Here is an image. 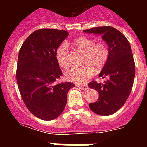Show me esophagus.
I'll use <instances>...</instances> for the list:
<instances>
[{
  "mask_svg": "<svg viewBox=\"0 0 147 147\" xmlns=\"http://www.w3.org/2000/svg\"><path fill=\"white\" fill-rule=\"evenodd\" d=\"M76 86H77V87H78V88H79L80 89L84 90V91H86V90L88 89V85H78V84H77V85H76Z\"/></svg>",
  "mask_w": 147,
  "mask_h": 147,
  "instance_id": "esophagus-1",
  "label": "esophagus"
}]
</instances>
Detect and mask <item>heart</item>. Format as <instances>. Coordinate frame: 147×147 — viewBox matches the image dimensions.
<instances>
[{"mask_svg":"<svg viewBox=\"0 0 147 147\" xmlns=\"http://www.w3.org/2000/svg\"><path fill=\"white\" fill-rule=\"evenodd\" d=\"M73 46L78 51L84 54L82 63L85 65L73 67L65 72V78L69 82L83 84L92 77L94 71H99L105 66L109 57L108 47L102 41L81 36L73 41ZM58 63L63 69L69 66L68 45L63 42L58 47L55 52Z\"/></svg>","mask_w":147,"mask_h":147,"instance_id":"obj_1","label":"heart"}]
</instances>
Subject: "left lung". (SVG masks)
Listing matches in <instances>:
<instances>
[{"label": "left lung", "instance_id": "left-lung-1", "mask_svg": "<svg viewBox=\"0 0 147 147\" xmlns=\"http://www.w3.org/2000/svg\"><path fill=\"white\" fill-rule=\"evenodd\" d=\"M83 31L101 35L108 47V60L98 76L107 80L104 83L92 81L88 85L98 91L99 94L97 101L89 104L90 109L99 115H111L125 104L134 85L135 63L130 42L123 33L112 26Z\"/></svg>", "mask_w": 147, "mask_h": 147}]
</instances>
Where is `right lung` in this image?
I'll list each match as a JSON object with an SVG mask.
<instances>
[{
	"label": "right lung",
	"mask_w": 147,
	"mask_h": 147,
	"mask_svg": "<svg viewBox=\"0 0 147 147\" xmlns=\"http://www.w3.org/2000/svg\"><path fill=\"white\" fill-rule=\"evenodd\" d=\"M65 30L40 29L32 33L19 51L17 82L27 109L38 118L54 120L64 111L67 94L75 84L53 85L62 76L55 52L68 36Z\"/></svg>",
	"instance_id": "obj_1"
}]
</instances>
